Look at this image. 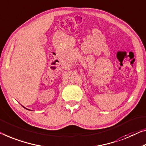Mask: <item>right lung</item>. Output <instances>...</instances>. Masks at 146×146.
Masks as SVG:
<instances>
[{"instance_id": "1", "label": "right lung", "mask_w": 146, "mask_h": 146, "mask_svg": "<svg viewBox=\"0 0 146 146\" xmlns=\"http://www.w3.org/2000/svg\"><path fill=\"white\" fill-rule=\"evenodd\" d=\"M23 108H24V107H23ZM26 109V108H25ZM27 110H28V109H27Z\"/></svg>"}]
</instances>
